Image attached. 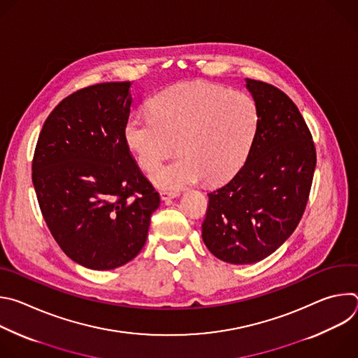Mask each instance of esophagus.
Returning <instances> with one entry per match:
<instances>
[{
    "instance_id": "esophagus-1",
    "label": "esophagus",
    "mask_w": 358,
    "mask_h": 358,
    "mask_svg": "<svg viewBox=\"0 0 358 358\" xmlns=\"http://www.w3.org/2000/svg\"><path fill=\"white\" fill-rule=\"evenodd\" d=\"M178 195H180L178 191H167V189H162L160 191V198L163 201H170V199H173V198H176Z\"/></svg>"
}]
</instances>
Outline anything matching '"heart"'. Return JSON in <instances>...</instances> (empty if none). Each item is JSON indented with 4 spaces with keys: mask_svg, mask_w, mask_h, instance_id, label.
I'll use <instances>...</instances> for the list:
<instances>
[{
    "mask_svg": "<svg viewBox=\"0 0 358 358\" xmlns=\"http://www.w3.org/2000/svg\"><path fill=\"white\" fill-rule=\"evenodd\" d=\"M150 109L129 117L126 141L144 171L157 169L177 143L181 156L151 176L170 189L228 180L243 166L261 122L253 97L207 82L170 86L151 99Z\"/></svg>",
    "mask_w": 358,
    "mask_h": 358,
    "instance_id": "b5f03b06",
    "label": "heart"
}]
</instances>
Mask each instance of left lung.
<instances>
[{
  "instance_id": "left-lung-1",
  "label": "left lung",
  "mask_w": 358,
  "mask_h": 358,
  "mask_svg": "<svg viewBox=\"0 0 358 358\" xmlns=\"http://www.w3.org/2000/svg\"><path fill=\"white\" fill-rule=\"evenodd\" d=\"M259 108V130L241 170L208 194L202 239L224 262L246 265L273 253L296 229L316 169L312 133L292 99L246 79Z\"/></svg>"
}]
</instances>
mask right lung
Wrapping results in <instances>:
<instances>
[{"instance_id":"obj_1","label":"right lung","mask_w":358,"mask_h":358,"mask_svg":"<svg viewBox=\"0 0 358 358\" xmlns=\"http://www.w3.org/2000/svg\"><path fill=\"white\" fill-rule=\"evenodd\" d=\"M130 86L97 83L65 97L34 152L32 182L50 234L73 262L93 271L136 258L160 206L126 141Z\"/></svg>"}]
</instances>
